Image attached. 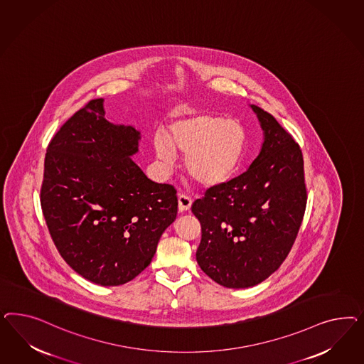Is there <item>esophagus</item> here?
<instances>
[{
	"label": "esophagus",
	"mask_w": 364,
	"mask_h": 364,
	"mask_svg": "<svg viewBox=\"0 0 364 364\" xmlns=\"http://www.w3.org/2000/svg\"><path fill=\"white\" fill-rule=\"evenodd\" d=\"M177 201H178V210H181V212L189 210L192 205V198L184 193H178Z\"/></svg>",
	"instance_id": "esophagus-1"
}]
</instances>
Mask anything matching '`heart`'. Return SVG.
Returning <instances> with one entry per match:
<instances>
[{
	"label": "heart",
	"mask_w": 364,
	"mask_h": 364,
	"mask_svg": "<svg viewBox=\"0 0 364 364\" xmlns=\"http://www.w3.org/2000/svg\"><path fill=\"white\" fill-rule=\"evenodd\" d=\"M166 138L157 134L154 139L157 159L171 166L173 152L187 156V173L203 187H218L232 178L247 146L242 122L208 112H195L172 122Z\"/></svg>",
	"instance_id": "b5f03b06"
}]
</instances>
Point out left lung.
I'll list each match as a JSON object with an SVG mask.
<instances>
[{
  "mask_svg": "<svg viewBox=\"0 0 364 364\" xmlns=\"http://www.w3.org/2000/svg\"><path fill=\"white\" fill-rule=\"evenodd\" d=\"M264 143L251 166L210 187L192 204L201 224L200 268L227 288L262 283L286 260L307 205L298 143L275 117L252 105Z\"/></svg>",
  "mask_w": 364,
  "mask_h": 364,
  "instance_id": "8db88e82",
  "label": "left lung"
}]
</instances>
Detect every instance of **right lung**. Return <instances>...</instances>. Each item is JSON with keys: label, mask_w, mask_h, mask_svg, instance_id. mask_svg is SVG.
<instances>
[{"label": "right lung", "mask_w": 364, "mask_h": 364, "mask_svg": "<svg viewBox=\"0 0 364 364\" xmlns=\"http://www.w3.org/2000/svg\"><path fill=\"white\" fill-rule=\"evenodd\" d=\"M102 101L90 100L50 140L40 200L72 269L100 286H122L149 265L176 219V189L145 176L131 159L140 132L107 122Z\"/></svg>", "instance_id": "obj_1"}]
</instances>
